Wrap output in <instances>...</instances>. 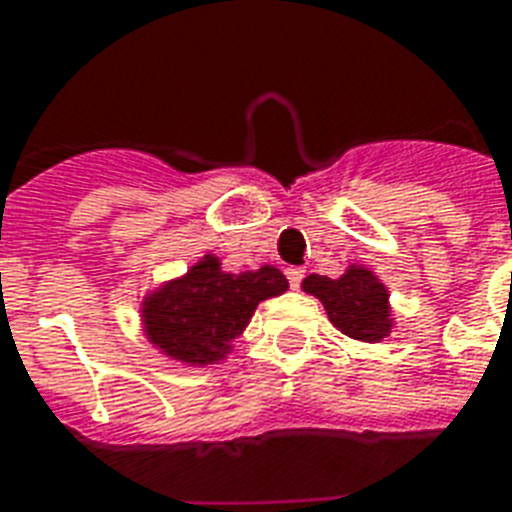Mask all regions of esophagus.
Instances as JSON below:
<instances>
[{"instance_id":"1","label":"esophagus","mask_w":512,"mask_h":512,"mask_svg":"<svg viewBox=\"0 0 512 512\" xmlns=\"http://www.w3.org/2000/svg\"><path fill=\"white\" fill-rule=\"evenodd\" d=\"M287 279H289V287L297 289L300 284H303L305 271H303V268H287Z\"/></svg>"}]
</instances>
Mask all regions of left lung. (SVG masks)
<instances>
[{
  "label": "left lung",
  "instance_id": "1",
  "mask_svg": "<svg viewBox=\"0 0 512 512\" xmlns=\"http://www.w3.org/2000/svg\"><path fill=\"white\" fill-rule=\"evenodd\" d=\"M303 289L319 297L329 321L353 340L380 342L393 329L388 287L364 265H348L340 279L311 273Z\"/></svg>",
  "mask_w": 512,
  "mask_h": 512
}]
</instances>
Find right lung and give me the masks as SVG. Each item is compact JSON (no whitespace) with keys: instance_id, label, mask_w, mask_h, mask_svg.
<instances>
[{"instance_id":"add662e5","label":"right lung","mask_w":512,"mask_h":512,"mask_svg":"<svg viewBox=\"0 0 512 512\" xmlns=\"http://www.w3.org/2000/svg\"><path fill=\"white\" fill-rule=\"evenodd\" d=\"M289 281L273 265L228 273L220 257L204 255L180 279L148 292L140 308L148 342L167 358L191 366L215 364L231 353L263 300L284 295Z\"/></svg>"}]
</instances>
